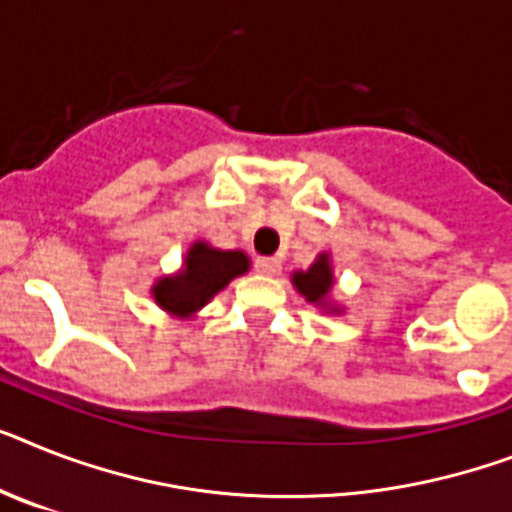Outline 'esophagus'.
Segmentation results:
<instances>
[{"label": "esophagus", "instance_id": "esophagus-1", "mask_svg": "<svg viewBox=\"0 0 512 512\" xmlns=\"http://www.w3.org/2000/svg\"><path fill=\"white\" fill-rule=\"evenodd\" d=\"M256 272L264 274V277H274V274H280V259L261 256V259H256Z\"/></svg>", "mask_w": 512, "mask_h": 512}]
</instances>
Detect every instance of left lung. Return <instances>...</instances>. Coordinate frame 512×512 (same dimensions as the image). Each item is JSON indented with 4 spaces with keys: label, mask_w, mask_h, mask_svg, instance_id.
<instances>
[{
    "label": "left lung",
    "mask_w": 512,
    "mask_h": 512,
    "mask_svg": "<svg viewBox=\"0 0 512 512\" xmlns=\"http://www.w3.org/2000/svg\"><path fill=\"white\" fill-rule=\"evenodd\" d=\"M293 285L308 303L322 306L324 311H332V314H340V308L329 303V293L335 287V274H332V264H329V253H319L306 272H295Z\"/></svg>",
    "instance_id": "8db88e82"
}]
</instances>
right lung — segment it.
<instances>
[{"instance_id": "right-lung-1", "label": "right lung", "mask_w": 512, "mask_h": 512, "mask_svg": "<svg viewBox=\"0 0 512 512\" xmlns=\"http://www.w3.org/2000/svg\"><path fill=\"white\" fill-rule=\"evenodd\" d=\"M248 256L243 251H219L204 240H196L188 248L183 269L172 277H162L151 287L156 306L167 314L188 319L206 303L225 290L235 277L248 272Z\"/></svg>"}]
</instances>
